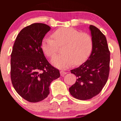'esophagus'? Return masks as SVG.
I'll return each instance as SVG.
<instances>
[{
	"instance_id": "obj_1",
	"label": "esophagus",
	"mask_w": 121,
	"mask_h": 121,
	"mask_svg": "<svg viewBox=\"0 0 121 121\" xmlns=\"http://www.w3.org/2000/svg\"><path fill=\"white\" fill-rule=\"evenodd\" d=\"M67 73V72L64 71V70H61L60 71V74L61 76H64L65 74H66Z\"/></svg>"
}]
</instances>
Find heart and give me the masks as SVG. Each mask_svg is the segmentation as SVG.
<instances>
[{
	"mask_svg": "<svg viewBox=\"0 0 121 121\" xmlns=\"http://www.w3.org/2000/svg\"><path fill=\"white\" fill-rule=\"evenodd\" d=\"M54 39L45 37L41 43L44 54L52 57L59 51V47H64L63 55L52 58L51 62L59 68H67L73 64L79 65L87 60L93 49V39L86 33H81L72 28H61L52 34Z\"/></svg>",
	"mask_w": 121,
	"mask_h": 121,
	"instance_id": "obj_1",
	"label": "heart"
}]
</instances>
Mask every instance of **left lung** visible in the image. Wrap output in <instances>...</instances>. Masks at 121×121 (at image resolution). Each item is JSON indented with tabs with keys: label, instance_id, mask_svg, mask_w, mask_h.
Segmentation results:
<instances>
[{
	"label": "left lung",
	"instance_id": "1",
	"mask_svg": "<svg viewBox=\"0 0 121 121\" xmlns=\"http://www.w3.org/2000/svg\"><path fill=\"white\" fill-rule=\"evenodd\" d=\"M89 29L93 39V49L89 59L78 68L70 70L77 77L76 83L69 87L75 98L89 99L97 95L106 84L110 71V55L106 38L95 26Z\"/></svg>",
	"mask_w": 121,
	"mask_h": 121
}]
</instances>
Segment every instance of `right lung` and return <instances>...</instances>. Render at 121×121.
<instances>
[{
	"label": "right lung",
	"mask_w": 121,
	"mask_h": 121,
	"mask_svg": "<svg viewBox=\"0 0 121 121\" xmlns=\"http://www.w3.org/2000/svg\"><path fill=\"white\" fill-rule=\"evenodd\" d=\"M51 27L34 23L20 30L11 55V79L15 91L30 102L43 100L49 94V86L60 76L59 69L47 61L41 43Z\"/></svg>",
	"instance_id": "right-lung-1"
}]
</instances>
